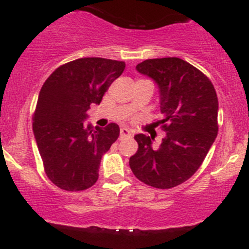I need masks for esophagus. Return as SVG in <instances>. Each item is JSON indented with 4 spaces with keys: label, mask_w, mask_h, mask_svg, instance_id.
<instances>
[{
    "label": "esophagus",
    "mask_w": 249,
    "mask_h": 249,
    "mask_svg": "<svg viewBox=\"0 0 249 249\" xmlns=\"http://www.w3.org/2000/svg\"><path fill=\"white\" fill-rule=\"evenodd\" d=\"M132 131L131 130L126 129V127H122L120 129V139H126V137H131Z\"/></svg>",
    "instance_id": "34e87169"
}]
</instances>
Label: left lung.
<instances>
[{
	"label": "left lung",
	"mask_w": 249,
	"mask_h": 249,
	"mask_svg": "<svg viewBox=\"0 0 249 249\" xmlns=\"http://www.w3.org/2000/svg\"><path fill=\"white\" fill-rule=\"evenodd\" d=\"M136 70L159 88V123L166 136L153 148V137L136 135L139 149L129 164L141 182L170 189L197 171L217 137V94L201 71L179 57L148 59Z\"/></svg>",
	"instance_id": "1"
}]
</instances>
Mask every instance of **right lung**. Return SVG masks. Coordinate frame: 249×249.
<instances>
[{"label":"right lung","instance_id":"obj_1","mask_svg":"<svg viewBox=\"0 0 249 249\" xmlns=\"http://www.w3.org/2000/svg\"><path fill=\"white\" fill-rule=\"evenodd\" d=\"M125 62L82 57L62 65L44 82L34 114L35 140L48 178L60 189L79 192L99 178L101 158L119 137V126L85 125Z\"/></svg>","mask_w":249,"mask_h":249}]
</instances>
